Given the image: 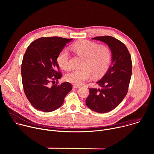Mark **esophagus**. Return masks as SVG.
I'll return each instance as SVG.
<instances>
[{
	"label": "esophagus",
	"mask_w": 154,
	"mask_h": 154,
	"mask_svg": "<svg viewBox=\"0 0 154 154\" xmlns=\"http://www.w3.org/2000/svg\"><path fill=\"white\" fill-rule=\"evenodd\" d=\"M80 86H78V85H73V88H80Z\"/></svg>",
	"instance_id": "1"
}]
</instances>
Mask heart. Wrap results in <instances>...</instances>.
<instances>
[{
    "instance_id": "obj_1",
    "label": "heart",
    "mask_w": 154,
    "mask_h": 154,
    "mask_svg": "<svg viewBox=\"0 0 154 154\" xmlns=\"http://www.w3.org/2000/svg\"><path fill=\"white\" fill-rule=\"evenodd\" d=\"M72 48L75 54L83 57V58L81 63L82 68L66 74L65 78L68 82L75 85H81L92 75L94 77H100L108 69L112 57L111 51L108 47L98 46L95 42L83 39L74 44ZM57 62L64 69L71 68V56L66 48L59 53Z\"/></svg>"
}]
</instances>
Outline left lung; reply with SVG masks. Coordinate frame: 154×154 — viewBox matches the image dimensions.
<instances>
[{
  "instance_id": "1",
  "label": "left lung",
  "mask_w": 154,
  "mask_h": 154,
  "mask_svg": "<svg viewBox=\"0 0 154 154\" xmlns=\"http://www.w3.org/2000/svg\"><path fill=\"white\" fill-rule=\"evenodd\" d=\"M93 39L106 44L112 51V62L96 82L101 88H89L86 104L96 112L105 113L115 109L127 93L132 71L131 59L125 45L115 38L105 36Z\"/></svg>"
}]
</instances>
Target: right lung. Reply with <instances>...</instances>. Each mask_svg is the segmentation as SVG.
Here are the masks:
<instances>
[{"instance_id": "right-lung-1", "label": "right lung", "mask_w": 154, "mask_h": 154, "mask_svg": "<svg viewBox=\"0 0 154 154\" xmlns=\"http://www.w3.org/2000/svg\"><path fill=\"white\" fill-rule=\"evenodd\" d=\"M72 39L40 38L33 41L26 51L21 66L22 82L27 98L39 111L48 113L60 108L72 90L69 82L51 85L61 77L57 57Z\"/></svg>"}]
</instances>
